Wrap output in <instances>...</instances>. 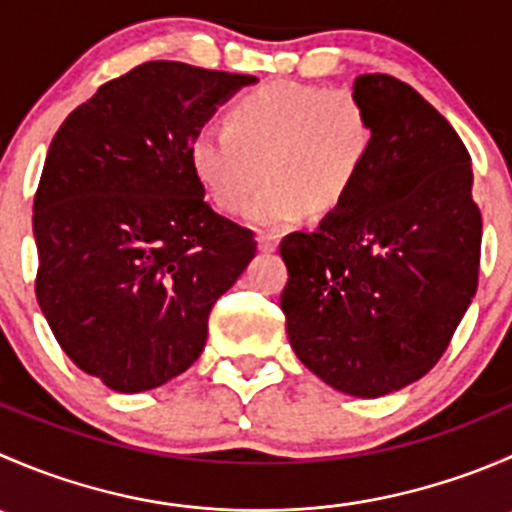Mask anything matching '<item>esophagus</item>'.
Segmentation results:
<instances>
[{
  "mask_svg": "<svg viewBox=\"0 0 512 512\" xmlns=\"http://www.w3.org/2000/svg\"><path fill=\"white\" fill-rule=\"evenodd\" d=\"M277 235H272V232H260L257 235V247H260V252H275L277 250Z\"/></svg>",
  "mask_w": 512,
  "mask_h": 512,
  "instance_id": "34e87169",
  "label": "esophagus"
}]
</instances>
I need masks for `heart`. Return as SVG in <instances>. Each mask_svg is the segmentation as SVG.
Segmentation results:
<instances>
[{
    "label": "heart",
    "instance_id": "obj_1",
    "mask_svg": "<svg viewBox=\"0 0 512 512\" xmlns=\"http://www.w3.org/2000/svg\"><path fill=\"white\" fill-rule=\"evenodd\" d=\"M230 126L208 123L190 138L188 163L200 188L225 213H240L262 180L250 218L292 225L314 208L332 215L352 193L374 153L369 111L349 91L270 81L232 103Z\"/></svg>",
    "mask_w": 512,
    "mask_h": 512
}]
</instances>
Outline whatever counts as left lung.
Wrapping results in <instances>:
<instances>
[{
    "mask_svg": "<svg viewBox=\"0 0 512 512\" xmlns=\"http://www.w3.org/2000/svg\"><path fill=\"white\" fill-rule=\"evenodd\" d=\"M376 143L352 198L280 255V307L297 359L324 384L376 399L446 352L478 287L480 210L451 123L386 74L354 79Z\"/></svg>",
    "mask_w": 512,
    "mask_h": 512,
    "instance_id": "8db88e82",
    "label": "left lung"
}]
</instances>
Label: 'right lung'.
<instances>
[{
	"instance_id": "obj_1",
	"label": "right lung",
	"mask_w": 512,
	"mask_h": 512,
	"mask_svg": "<svg viewBox=\"0 0 512 512\" xmlns=\"http://www.w3.org/2000/svg\"><path fill=\"white\" fill-rule=\"evenodd\" d=\"M255 76L148 61L69 113L34 198L36 302L66 356L121 394L193 366L257 252L205 203L190 138Z\"/></svg>"
}]
</instances>
